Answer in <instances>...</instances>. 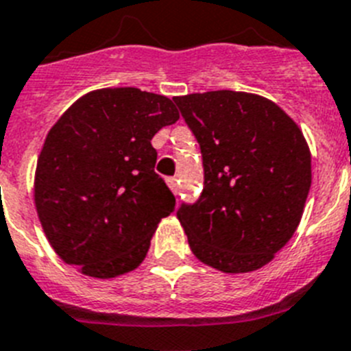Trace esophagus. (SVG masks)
Returning a JSON list of instances; mask_svg holds the SVG:
<instances>
[{
    "instance_id": "1",
    "label": "esophagus",
    "mask_w": 351,
    "mask_h": 351,
    "mask_svg": "<svg viewBox=\"0 0 351 351\" xmlns=\"http://www.w3.org/2000/svg\"><path fill=\"white\" fill-rule=\"evenodd\" d=\"M166 182H167V185H169V189H171L173 193H175V194L178 193V180H176L175 176H171V178H167Z\"/></svg>"
}]
</instances>
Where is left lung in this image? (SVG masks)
<instances>
[{
	"label": "left lung",
	"instance_id": "left-lung-1",
	"mask_svg": "<svg viewBox=\"0 0 351 351\" xmlns=\"http://www.w3.org/2000/svg\"><path fill=\"white\" fill-rule=\"evenodd\" d=\"M201 148L205 187L176 212L194 256L226 274L258 270L293 237L311 189V152L272 100L245 91L175 97Z\"/></svg>",
	"mask_w": 351,
	"mask_h": 351
}]
</instances>
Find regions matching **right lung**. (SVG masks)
<instances>
[{
  "label": "right lung",
  "mask_w": 351,
  "mask_h": 351,
  "mask_svg": "<svg viewBox=\"0 0 351 351\" xmlns=\"http://www.w3.org/2000/svg\"><path fill=\"white\" fill-rule=\"evenodd\" d=\"M180 118L164 95L104 88L74 102L38 155L35 206L56 254L97 279L145 260L175 196L154 171L152 138Z\"/></svg>",
  "instance_id": "1"
}]
</instances>
